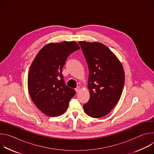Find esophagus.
Segmentation results:
<instances>
[{
	"label": "esophagus",
	"instance_id": "obj_1",
	"mask_svg": "<svg viewBox=\"0 0 154 154\" xmlns=\"http://www.w3.org/2000/svg\"><path fill=\"white\" fill-rule=\"evenodd\" d=\"M75 91L77 92V93H79V91H80V86H77L76 88L75 89Z\"/></svg>",
	"mask_w": 154,
	"mask_h": 154
}]
</instances>
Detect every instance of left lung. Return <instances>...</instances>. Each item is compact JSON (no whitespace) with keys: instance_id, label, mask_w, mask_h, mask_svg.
<instances>
[{"instance_id":"8db88e82","label":"left lung","mask_w":154,"mask_h":154,"mask_svg":"<svg viewBox=\"0 0 154 154\" xmlns=\"http://www.w3.org/2000/svg\"><path fill=\"white\" fill-rule=\"evenodd\" d=\"M79 44L89 69L90 98L83 109L86 115L99 118L110 112L121 97L125 82L124 69L115 55L103 44Z\"/></svg>"}]
</instances>
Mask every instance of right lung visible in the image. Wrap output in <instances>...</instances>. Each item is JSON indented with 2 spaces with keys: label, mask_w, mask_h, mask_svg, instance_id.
I'll list each match as a JSON object with an SVG mask.
<instances>
[{
  "label": "right lung",
  "mask_w": 154,
  "mask_h": 154,
  "mask_svg": "<svg viewBox=\"0 0 154 154\" xmlns=\"http://www.w3.org/2000/svg\"><path fill=\"white\" fill-rule=\"evenodd\" d=\"M79 49L74 41L49 43L39 51L31 64L29 94L36 107L48 116L64 113L76 93L66 85L62 69L69 55Z\"/></svg>",
  "instance_id": "add662e5"
}]
</instances>
